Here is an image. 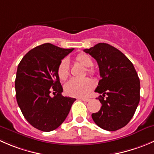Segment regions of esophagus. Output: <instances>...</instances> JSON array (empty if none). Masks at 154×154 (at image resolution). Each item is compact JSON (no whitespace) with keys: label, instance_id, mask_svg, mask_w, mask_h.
<instances>
[{"label":"esophagus","instance_id":"obj_1","mask_svg":"<svg viewBox=\"0 0 154 154\" xmlns=\"http://www.w3.org/2000/svg\"><path fill=\"white\" fill-rule=\"evenodd\" d=\"M80 99L83 100V101H90V98H80Z\"/></svg>","mask_w":154,"mask_h":154}]
</instances>
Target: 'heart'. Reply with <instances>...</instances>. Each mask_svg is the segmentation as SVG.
Wrapping results in <instances>:
<instances>
[{"mask_svg":"<svg viewBox=\"0 0 154 154\" xmlns=\"http://www.w3.org/2000/svg\"><path fill=\"white\" fill-rule=\"evenodd\" d=\"M76 61L81 64L87 68V73L94 75L96 71L92 68L93 65L92 59L88 55L84 53H80L77 55L75 58ZM69 75V65L67 59H63L58 67V76L61 80H65L68 78ZM93 83L89 78L75 79L73 78L67 82L65 85V91L68 95L74 97H83L86 96L93 88Z\"/></svg>","mask_w":154,"mask_h":154,"instance_id":"1","label":"heart"}]
</instances>
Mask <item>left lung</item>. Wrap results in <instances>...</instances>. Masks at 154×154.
Returning a JSON list of instances; mask_svg holds the SVG:
<instances>
[{"instance_id": "8db88e82", "label": "left lung", "mask_w": 154, "mask_h": 154, "mask_svg": "<svg viewBox=\"0 0 154 154\" xmlns=\"http://www.w3.org/2000/svg\"><path fill=\"white\" fill-rule=\"evenodd\" d=\"M83 51L97 61L101 77L95 90L102 94L101 109L92 113V120L101 129L118 130L130 121L139 103L138 74L130 60L109 44L99 43Z\"/></svg>"}]
</instances>
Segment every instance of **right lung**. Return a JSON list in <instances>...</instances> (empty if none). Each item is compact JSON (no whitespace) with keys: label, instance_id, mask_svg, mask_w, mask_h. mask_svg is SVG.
I'll return each instance as SVG.
<instances>
[{"label":"right lung","instance_id":"obj_1","mask_svg":"<svg viewBox=\"0 0 154 154\" xmlns=\"http://www.w3.org/2000/svg\"><path fill=\"white\" fill-rule=\"evenodd\" d=\"M73 50L47 43L30 50L18 65L15 80L17 103L27 121L43 132L57 129L76 100L62 95L58 76L59 64ZM52 91L53 98L49 95Z\"/></svg>","mask_w":154,"mask_h":154}]
</instances>
